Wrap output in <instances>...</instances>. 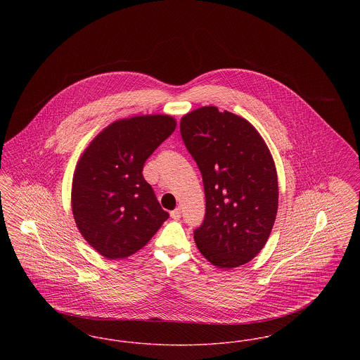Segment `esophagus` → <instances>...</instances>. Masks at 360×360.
<instances>
[{
    "label": "esophagus",
    "mask_w": 360,
    "mask_h": 360,
    "mask_svg": "<svg viewBox=\"0 0 360 360\" xmlns=\"http://www.w3.org/2000/svg\"><path fill=\"white\" fill-rule=\"evenodd\" d=\"M170 214H172V219H174V220H179L181 219V209L179 207L174 209Z\"/></svg>",
    "instance_id": "obj_1"
}]
</instances>
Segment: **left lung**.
Returning a JSON list of instances; mask_svg holds the SVG:
<instances>
[{
	"label": "left lung",
	"mask_w": 360,
	"mask_h": 360,
	"mask_svg": "<svg viewBox=\"0 0 360 360\" xmlns=\"http://www.w3.org/2000/svg\"><path fill=\"white\" fill-rule=\"evenodd\" d=\"M181 136L205 190V217L194 229L200 252L220 269L257 257L278 210V178L264 140L244 119L216 106L182 117Z\"/></svg>",
	"instance_id": "8db88e82"
}]
</instances>
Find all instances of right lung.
Segmentation results:
<instances>
[{
	"label": "right lung",
	"instance_id": "obj_1",
	"mask_svg": "<svg viewBox=\"0 0 360 360\" xmlns=\"http://www.w3.org/2000/svg\"><path fill=\"white\" fill-rule=\"evenodd\" d=\"M175 127L166 115L116 121L81 156L71 188L72 214L86 241L103 257L135 254L169 219L143 167Z\"/></svg>",
	"mask_w": 360,
	"mask_h": 360
}]
</instances>
